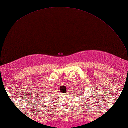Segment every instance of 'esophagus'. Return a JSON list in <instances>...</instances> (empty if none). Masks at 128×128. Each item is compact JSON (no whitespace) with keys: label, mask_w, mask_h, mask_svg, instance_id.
Instances as JSON below:
<instances>
[{"label":"esophagus","mask_w":128,"mask_h":128,"mask_svg":"<svg viewBox=\"0 0 128 128\" xmlns=\"http://www.w3.org/2000/svg\"><path fill=\"white\" fill-rule=\"evenodd\" d=\"M64 94V96H67V94Z\"/></svg>","instance_id":"esophagus-1"}]
</instances>
